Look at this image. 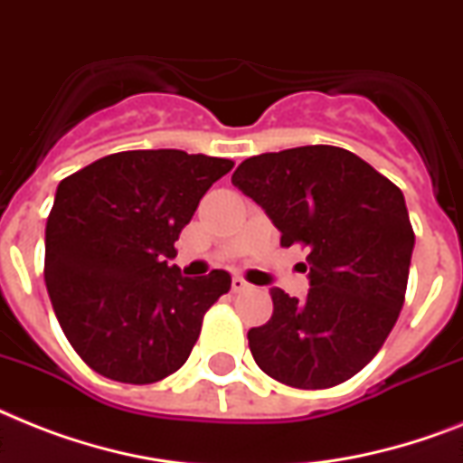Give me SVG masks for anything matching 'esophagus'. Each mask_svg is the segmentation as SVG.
Instances as JSON below:
<instances>
[{"mask_svg":"<svg viewBox=\"0 0 463 463\" xmlns=\"http://www.w3.org/2000/svg\"><path fill=\"white\" fill-rule=\"evenodd\" d=\"M232 292H244V290H250L251 285L244 280L242 276H232Z\"/></svg>","mask_w":463,"mask_h":463,"instance_id":"obj_1","label":"esophagus"}]
</instances>
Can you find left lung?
<instances>
[{
	"instance_id": "left-lung-1",
	"label": "left lung",
	"mask_w": 463,
	"mask_h": 463,
	"mask_svg": "<svg viewBox=\"0 0 463 463\" xmlns=\"http://www.w3.org/2000/svg\"><path fill=\"white\" fill-rule=\"evenodd\" d=\"M232 185L264 206L283 247L309 251V295L270 288L273 317L247 333L254 362L290 388L349 381L388 340L407 295L414 228L404 194L330 145L250 156Z\"/></svg>"
}]
</instances>
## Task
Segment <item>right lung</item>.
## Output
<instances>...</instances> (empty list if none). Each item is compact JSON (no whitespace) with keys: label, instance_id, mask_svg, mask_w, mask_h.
Returning a JSON list of instances; mask_svg holds the SVG:
<instances>
[{"label":"right lung","instance_id":"right-lung-1","mask_svg":"<svg viewBox=\"0 0 463 463\" xmlns=\"http://www.w3.org/2000/svg\"><path fill=\"white\" fill-rule=\"evenodd\" d=\"M235 161L133 149L63 178L44 232V283L63 335L104 378L149 385L193 352L231 276L168 266L199 199Z\"/></svg>","mask_w":463,"mask_h":463}]
</instances>
